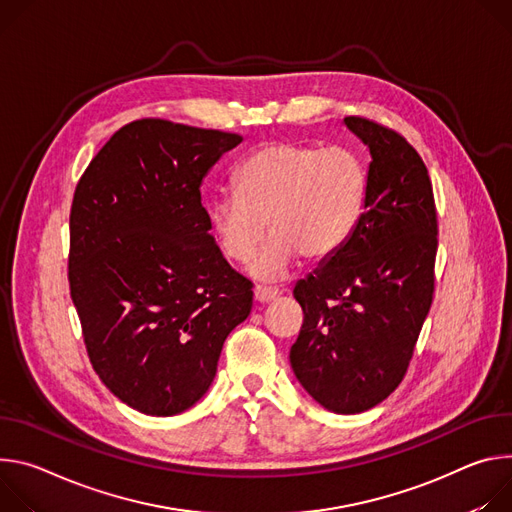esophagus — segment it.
Returning <instances> with one entry per match:
<instances>
[{
    "instance_id": "obj_1",
    "label": "esophagus",
    "mask_w": 512,
    "mask_h": 512,
    "mask_svg": "<svg viewBox=\"0 0 512 512\" xmlns=\"http://www.w3.org/2000/svg\"><path fill=\"white\" fill-rule=\"evenodd\" d=\"M280 295H282V291L270 289V287H256V289H254V299H256L258 303H270V301H274V299L280 297Z\"/></svg>"
}]
</instances>
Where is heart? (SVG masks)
Segmentation results:
<instances>
[{
  "mask_svg": "<svg viewBox=\"0 0 512 512\" xmlns=\"http://www.w3.org/2000/svg\"><path fill=\"white\" fill-rule=\"evenodd\" d=\"M368 197V168L346 146L319 148L276 140L256 148L236 170V191L211 205V225L223 256L274 280L297 262L325 260L354 234Z\"/></svg>",
  "mask_w": 512,
  "mask_h": 512,
  "instance_id": "1",
  "label": "heart"
}]
</instances>
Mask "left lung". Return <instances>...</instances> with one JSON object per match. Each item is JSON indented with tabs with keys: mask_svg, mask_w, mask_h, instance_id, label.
Masks as SVG:
<instances>
[{
	"mask_svg": "<svg viewBox=\"0 0 512 512\" xmlns=\"http://www.w3.org/2000/svg\"><path fill=\"white\" fill-rule=\"evenodd\" d=\"M346 126L368 144V197L350 240L301 280L291 366L333 413H362L399 386L435 293L437 209L427 166L396 130L362 116Z\"/></svg>",
	"mask_w": 512,
	"mask_h": 512,
	"instance_id": "8db88e82",
	"label": "left lung"
}]
</instances>
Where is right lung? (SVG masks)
<instances>
[{
    "label": "right lung",
    "mask_w": 512,
    "mask_h": 512,
    "mask_svg": "<svg viewBox=\"0 0 512 512\" xmlns=\"http://www.w3.org/2000/svg\"><path fill=\"white\" fill-rule=\"evenodd\" d=\"M240 134L158 118L126 124L81 175L69 289L89 362L128 407L177 415L209 388L252 282L223 258L201 181Z\"/></svg>",
    "instance_id": "add662e5"
}]
</instances>
